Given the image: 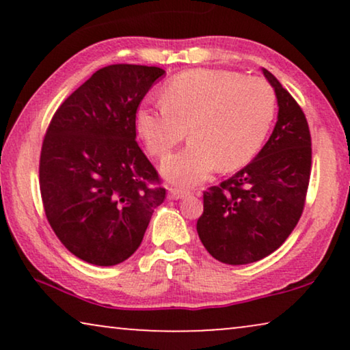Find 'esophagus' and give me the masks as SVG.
<instances>
[{"label":"esophagus","instance_id":"esophagus-1","mask_svg":"<svg viewBox=\"0 0 350 350\" xmlns=\"http://www.w3.org/2000/svg\"><path fill=\"white\" fill-rule=\"evenodd\" d=\"M189 196L188 189H178V188H170L169 189V199L172 200H178V199H185Z\"/></svg>","mask_w":350,"mask_h":350}]
</instances>
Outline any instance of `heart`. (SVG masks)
Listing matches in <instances>:
<instances>
[{
    "mask_svg": "<svg viewBox=\"0 0 350 350\" xmlns=\"http://www.w3.org/2000/svg\"><path fill=\"white\" fill-rule=\"evenodd\" d=\"M275 94L261 78L224 70H191L170 81L164 100L137 111V129L151 154L165 156L188 133L185 150L162 162L172 183L196 185L219 167L248 164L275 116Z\"/></svg>",
    "mask_w": 350,
    "mask_h": 350,
    "instance_id": "obj_1",
    "label": "heart"
}]
</instances>
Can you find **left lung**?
I'll use <instances>...</instances> for the list:
<instances>
[{
    "instance_id": "8db88e82",
    "label": "left lung",
    "mask_w": 350,
    "mask_h": 350,
    "mask_svg": "<svg viewBox=\"0 0 350 350\" xmlns=\"http://www.w3.org/2000/svg\"><path fill=\"white\" fill-rule=\"evenodd\" d=\"M275 92L277 122L250 164L204 193L198 234L205 250L226 265H248L286 241L304 208L310 176V133L299 105L261 68Z\"/></svg>"
}]
</instances>
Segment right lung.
I'll return each instance as SVG.
<instances>
[{
    "mask_svg": "<svg viewBox=\"0 0 350 350\" xmlns=\"http://www.w3.org/2000/svg\"><path fill=\"white\" fill-rule=\"evenodd\" d=\"M165 71L109 65L75 90L47 129L40 159L42 205L55 236L79 260L114 266L145 236L164 188L135 142L137 108Z\"/></svg>",
    "mask_w": 350,
    "mask_h": 350,
    "instance_id": "obj_1",
    "label": "right lung"
}]
</instances>
